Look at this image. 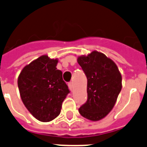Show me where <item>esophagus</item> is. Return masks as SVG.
<instances>
[{
  "mask_svg": "<svg viewBox=\"0 0 147 147\" xmlns=\"http://www.w3.org/2000/svg\"><path fill=\"white\" fill-rule=\"evenodd\" d=\"M68 86H69V89L71 90V91H72V88H73V83L72 82H69V84H68Z\"/></svg>",
  "mask_w": 147,
  "mask_h": 147,
  "instance_id": "1",
  "label": "esophagus"
}]
</instances>
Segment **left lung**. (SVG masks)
I'll return each mask as SVG.
<instances>
[{"mask_svg":"<svg viewBox=\"0 0 147 147\" xmlns=\"http://www.w3.org/2000/svg\"><path fill=\"white\" fill-rule=\"evenodd\" d=\"M77 61L87 77L88 93L78 112L89 120H100L115 106L122 89V76L116 63L97 51L79 56Z\"/></svg>","mask_w":147,"mask_h":147,"instance_id":"obj_1","label":"left lung"}]
</instances>
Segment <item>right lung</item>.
<instances>
[{
    "instance_id": "obj_1",
    "label": "right lung",
    "mask_w": 147,
    "mask_h": 147,
    "mask_svg": "<svg viewBox=\"0 0 147 147\" xmlns=\"http://www.w3.org/2000/svg\"><path fill=\"white\" fill-rule=\"evenodd\" d=\"M58 59L41 55L24 66L18 78L21 100L32 116L50 122L61 113V105L70 92L57 69Z\"/></svg>"
}]
</instances>
